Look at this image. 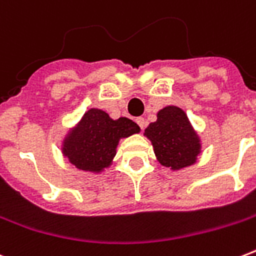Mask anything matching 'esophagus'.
<instances>
[{
	"instance_id": "obj_1",
	"label": "esophagus",
	"mask_w": 256,
	"mask_h": 256,
	"mask_svg": "<svg viewBox=\"0 0 256 256\" xmlns=\"http://www.w3.org/2000/svg\"><path fill=\"white\" fill-rule=\"evenodd\" d=\"M136 124H138V126H140L142 130H144V128H146V120H144V118H142V116H140V118H136Z\"/></svg>"
}]
</instances>
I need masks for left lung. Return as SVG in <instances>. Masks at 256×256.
<instances>
[{
	"instance_id": "obj_1",
	"label": "left lung",
	"mask_w": 256,
	"mask_h": 256,
	"mask_svg": "<svg viewBox=\"0 0 256 256\" xmlns=\"http://www.w3.org/2000/svg\"><path fill=\"white\" fill-rule=\"evenodd\" d=\"M152 140L158 162L171 170L188 168L200 154V140L186 112L178 106H166L156 114V120L144 130Z\"/></svg>"
}]
</instances>
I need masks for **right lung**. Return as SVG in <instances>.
I'll return each instance as SVG.
<instances>
[{
  "label": "right lung",
  "mask_w": 256,
  "mask_h": 256,
  "mask_svg": "<svg viewBox=\"0 0 256 256\" xmlns=\"http://www.w3.org/2000/svg\"><path fill=\"white\" fill-rule=\"evenodd\" d=\"M140 132L128 118L112 120L104 110L90 108L65 136L62 154L80 170L100 172L112 164L120 138Z\"/></svg>",
  "instance_id": "add662e5"
}]
</instances>
